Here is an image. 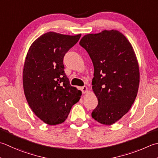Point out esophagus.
Wrapping results in <instances>:
<instances>
[{
	"label": "esophagus",
	"mask_w": 158,
	"mask_h": 158,
	"mask_svg": "<svg viewBox=\"0 0 158 158\" xmlns=\"http://www.w3.org/2000/svg\"><path fill=\"white\" fill-rule=\"evenodd\" d=\"M81 92L83 94H85L86 92H88V91L87 86H83V87L81 88Z\"/></svg>",
	"instance_id": "obj_1"
}]
</instances>
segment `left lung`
I'll return each mask as SVG.
<instances>
[{"label":"left lung","mask_w":158,"mask_h":158,"mask_svg":"<svg viewBox=\"0 0 158 158\" xmlns=\"http://www.w3.org/2000/svg\"><path fill=\"white\" fill-rule=\"evenodd\" d=\"M79 44L88 52L94 66L92 89L98 106L92 117L110 125L129 112L137 96L140 72L131 43L117 30L87 34Z\"/></svg>","instance_id":"8db88e82"}]
</instances>
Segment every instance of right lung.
Masks as SVG:
<instances>
[{
    "label": "right lung",
    "instance_id": "right-lung-1",
    "mask_svg": "<svg viewBox=\"0 0 158 158\" xmlns=\"http://www.w3.org/2000/svg\"><path fill=\"white\" fill-rule=\"evenodd\" d=\"M81 34H43L28 51L23 69V88L34 114L50 125L64 123L81 92L70 84L64 73L65 54L79 41Z\"/></svg>",
    "mask_w": 158,
    "mask_h": 158
}]
</instances>
